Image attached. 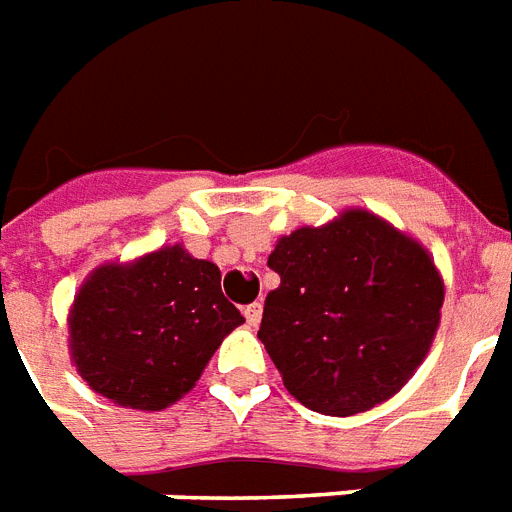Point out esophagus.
<instances>
[{"mask_svg": "<svg viewBox=\"0 0 512 512\" xmlns=\"http://www.w3.org/2000/svg\"><path fill=\"white\" fill-rule=\"evenodd\" d=\"M244 316H247L249 327H257V324H260V319H263V305L260 303L247 305V308H244Z\"/></svg>", "mask_w": 512, "mask_h": 512, "instance_id": "1", "label": "esophagus"}]
</instances>
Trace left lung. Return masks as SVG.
Listing matches in <instances>:
<instances>
[{
    "mask_svg": "<svg viewBox=\"0 0 512 512\" xmlns=\"http://www.w3.org/2000/svg\"><path fill=\"white\" fill-rule=\"evenodd\" d=\"M260 342L284 388L313 412L350 417L388 401L428 356L444 281L425 249L366 209L276 244Z\"/></svg>",
    "mask_w": 512,
    "mask_h": 512,
    "instance_id": "8db88e82",
    "label": "left lung"
}]
</instances>
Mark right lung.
Returning a JSON list of instances; mask_svg holds the SVG:
<instances>
[{"label":"right lung","instance_id":"add662e5","mask_svg":"<svg viewBox=\"0 0 512 512\" xmlns=\"http://www.w3.org/2000/svg\"><path fill=\"white\" fill-rule=\"evenodd\" d=\"M244 316L220 289V268L183 247L132 265H100L68 319L71 358L114 404L159 412L188 393Z\"/></svg>","mask_w":512,"mask_h":512}]
</instances>
